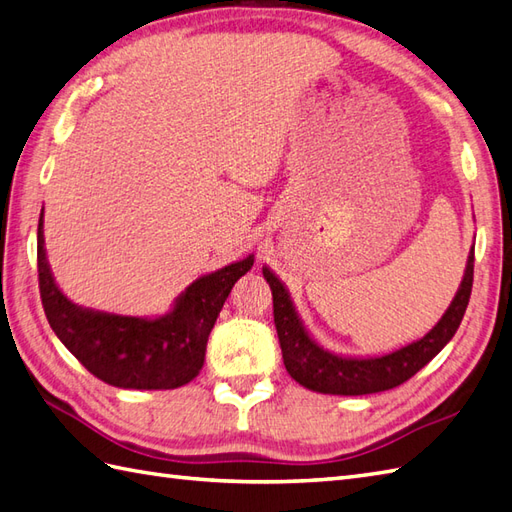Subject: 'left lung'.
I'll use <instances>...</instances> for the list:
<instances>
[{"instance_id":"1","label":"left lung","mask_w":512,"mask_h":512,"mask_svg":"<svg viewBox=\"0 0 512 512\" xmlns=\"http://www.w3.org/2000/svg\"><path fill=\"white\" fill-rule=\"evenodd\" d=\"M263 276L269 282L271 295H274V322L287 372L306 390L359 396L392 390L412 379L451 342L471 298L473 249L469 252L460 287L438 324L416 342L377 357H344L317 344L304 328L282 280L269 267H263Z\"/></svg>"}]
</instances>
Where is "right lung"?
I'll return each mask as SVG.
<instances>
[{
    "label": "right lung",
    "instance_id": "1",
    "mask_svg": "<svg viewBox=\"0 0 512 512\" xmlns=\"http://www.w3.org/2000/svg\"><path fill=\"white\" fill-rule=\"evenodd\" d=\"M37 265L43 311L52 331L94 377L124 390H175L201 372L212 326L234 282L252 269L254 256L197 278L179 293L173 309L157 317L85 309L67 298L45 254L43 210Z\"/></svg>",
    "mask_w": 512,
    "mask_h": 512
}]
</instances>
